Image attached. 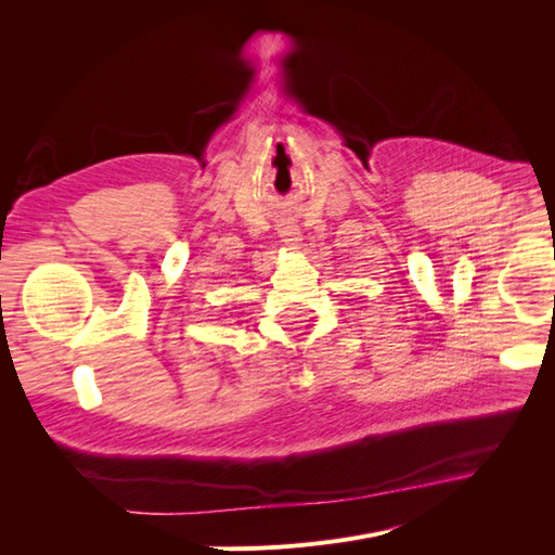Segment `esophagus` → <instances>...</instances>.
I'll list each match as a JSON object with an SVG mask.
<instances>
[{
  "label": "esophagus",
  "mask_w": 555,
  "mask_h": 555,
  "mask_svg": "<svg viewBox=\"0 0 555 555\" xmlns=\"http://www.w3.org/2000/svg\"><path fill=\"white\" fill-rule=\"evenodd\" d=\"M278 233H280L282 243L287 245V247H298L300 245V231H298V227L294 222H282Z\"/></svg>",
  "instance_id": "obj_1"
}]
</instances>
